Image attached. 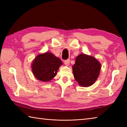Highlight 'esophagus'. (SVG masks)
<instances>
[{
  "label": "esophagus",
  "instance_id": "esophagus-1",
  "mask_svg": "<svg viewBox=\"0 0 127 127\" xmlns=\"http://www.w3.org/2000/svg\"><path fill=\"white\" fill-rule=\"evenodd\" d=\"M64 64H65L66 66H68L70 64V59H67L66 61H64Z\"/></svg>",
  "mask_w": 127,
  "mask_h": 127
}]
</instances>
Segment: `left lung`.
<instances>
[{
	"mask_svg": "<svg viewBox=\"0 0 127 127\" xmlns=\"http://www.w3.org/2000/svg\"><path fill=\"white\" fill-rule=\"evenodd\" d=\"M101 67V64L95 57L82 53L76 57L72 68L74 78L79 85L89 87L98 79Z\"/></svg>",
	"mask_w": 127,
	"mask_h": 127,
	"instance_id": "8db88e82",
	"label": "left lung"
}]
</instances>
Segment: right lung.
Returning a JSON list of instances; mask_svg holds the SVG:
<instances>
[{
  "label": "right lung",
  "mask_w": 127,
  "mask_h": 127,
  "mask_svg": "<svg viewBox=\"0 0 127 127\" xmlns=\"http://www.w3.org/2000/svg\"><path fill=\"white\" fill-rule=\"evenodd\" d=\"M63 63L51 52L37 55L32 63V70L36 79L42 82H49L56 76Z\"/></svg>",
  "instance_id": "right-lung-1"
}]
</instances>
